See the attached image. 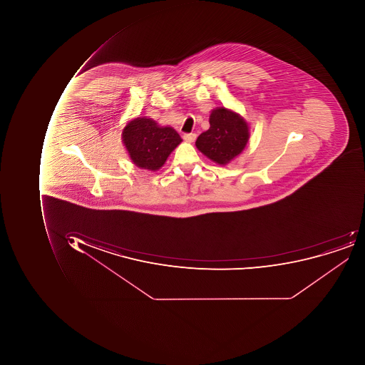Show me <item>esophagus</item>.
<instances>
[{
  "instance_id": "obj_1",
  "label": "esophagus",
  "mask_w": 365,
  "mask_h": 365,
  "mask_svg": "<svg viewBox=\"0 0 365 365\" xmlns=\"http://www.w3.org/2000/svg\"><path fill=\"white\" fill-rule=\"evenodd\" d=\"M183 139L186 141V143H193L194 140L196 139V135L195 134H185L183 135Z\"/></svg>"
}]
</instances>
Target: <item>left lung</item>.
Masks as SVG:
<instances>
[{
	"mask_svg": "<svg viewBox=\"0 0 365 365\" xmlns=\"http://www.w3.org/2000/svg\"><path fill=\"white\" fill-rule=\"evenodd\" d=\"M210 125L208 130L198 136L196 148L212 163L228 165L246 148L250 127L240 114L225 106L210 112Z\"/></svg>",
	"mask_w": 365,
	"mask_h": 365,
	"instance_id": "obj_1",
	"label": "left lung"
}]
</instances>
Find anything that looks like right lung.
Here are the masks:
<instances>
[{"instance_id":"right-lung-1","label":"right lung","mask_w":365,"mask_h":365,"mask_svg":"<svg viewBox=\"0 0 365 365\" xmlns=\"http://www.w3.org/2000/svg\"><path fill=\"white\" fill-rule=\"evenodd\" d=\"M123 143L131 163L139 169H161L172 151L182 143L175 129L160 126L153 118L138 116L129 120L122 131Z\"/></svg>"}]
</instances>
